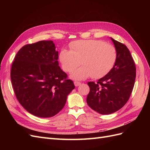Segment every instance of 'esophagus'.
I'll list each match as a JSON object with an SVG mask.
<instances>
[{
	"mask_svg": "<svg viewBox=\"0 0 150 150\" xmlns=\"http://www.w3.org/2000/svg\"><path fill=\"white\" fill-rule=\"evenodd\" d=\"M74 85H75L76 86H78L81 85V83H80L79 81H74Z\"/></svg>",
	"mask_w": 150,
	"mask_h": 150,
	"instance_id": "1",
	"label": "esophagus"
}]
</instances>
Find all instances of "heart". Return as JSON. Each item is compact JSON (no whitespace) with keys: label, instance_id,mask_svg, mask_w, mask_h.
<instances>
[{"label":"heart","instance_id":"heart-1","mask_svg":"<svg viewBox=\"0 0 150 150\" xmlns=\"http://www.w3.org/2000/svg\"><path fill=\"white\" fill-rule=\"evenodd\" d=\"M70 51L62 49L59 58L63 70L72 72L81 62L83 66L72 72L71 77L83 80L91 76L99 79L107 75L116 64V47L101 40H79L69 44Z\"/></svg>","mask_w":150,"mask_h":150}]
</instances>
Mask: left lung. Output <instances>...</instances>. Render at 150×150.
Returning a JSON list of instances; mask_svg holds the SVG:
<instances>
[{
    "label": "left lung",
    "mask_w": 150,
    "mask_h": 150,
    "mask_svg": "<svg viewBox=\"0 0 150 150\" xmlns=\"http://www.w3.org/2000/svg\"><path fill=\"white\" fill-rule=\"evenodd\" d=\"M117 52L116 64L97 83L88 82L90 91L86 98L88 106L102 115L118 111L128 102L136 79V66L125 44L111 38Z\"/></svg>",
    "instance_id": "left-lung-1"
}]
</instances>
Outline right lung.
Here are the masks:
<instances>
[{
  "label": "right lung",
  "instance_id": "add662e5",
  "mask_svg": "<svg viewBox=\"0 0 150 150\" xmlns=\"http://www.w3.org/2000/svg\"><path fill=\"white\" fill-rule=\"evenodd\" d=\"M58 51L52 40L26 44L13 61L11 79L18 101L30 114L55 116L65 106L75 86L59 66Z\"/></svg>",
  "mask_w": 150,
  "mask_h": 150
}]
</instances>
